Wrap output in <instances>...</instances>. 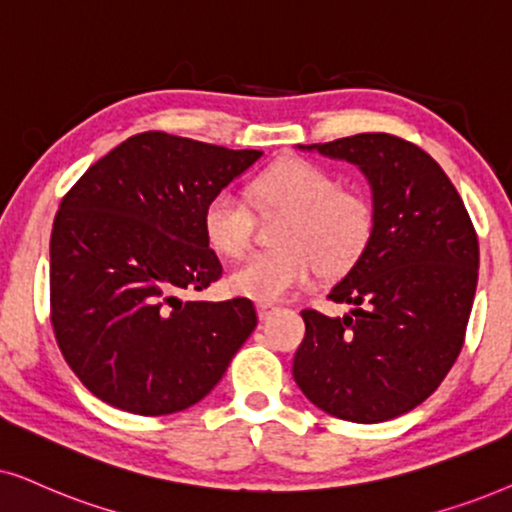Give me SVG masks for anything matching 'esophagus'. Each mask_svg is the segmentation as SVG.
<instances>
[{
    "label": "esophagus",
    "mask_w": 512,
    "mask_h": 512,
    "mask_svg": "<svg viewBox=\"0 0 512 512\" xmlns=\"http://www.w3.org/2000/svg\"><path fill=\"white\" fill-rule=\"evenodd\" d=\"M276 311H278L276 304H269V302L257 304V316H260V320H267L271 313H276Z\"/></svg>",
    "instance_id": "34e87169"
}]
</instances>
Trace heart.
<instances>
[{
	"label": "heart",
	"mask_w": 512,
	"mask_h": 512,
	"mask_svg": "<svg viewBox=\"0 0 512 512\" xmlns=\"http://www.w3.org/2000/svg\"><path fill=\"white\" fill-rule=\"evenodd\" d=\"M262 213H283L276 227L281 248L257 252L231 271L229 290L257 302H281L313 281L356 264L374 231V208L363 194L346 192L342 180L320 163L290 159L252 182ZM203 234L210 248L236 260L248 252L255 217L236 189H220L203 208Z\"/></svg>",
	"instance_id": "1"
}]
</instances>
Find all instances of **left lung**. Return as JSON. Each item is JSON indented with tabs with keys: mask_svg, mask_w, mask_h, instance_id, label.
I'll return each instance as SVG.
<instances>
[{
	"mask_svg": "<svg viewBox=\"0 0 512 512\" xmlns=\"http://www.w3.org/2000/svg\"><path fill=\"white\" fill-rule=\"evenodd\" d=\"M299 149L363 170L374 231L327 295L351 313L302 311L292 377L332 417L395 419L424 403L459 358L478 285V234L445 170L412 142L360 133Z\"/></svg>",
	"mask_w": 512,
	"mask_h": 512,
	"instance_id": "obj_1",
	"label": "left lung"
}]
</instances>
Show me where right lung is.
Returning a JSON list of instances; mask_svg holds the SVG:
<instances>
[{"instance_id": "right-lung-1", "label": "right lung", "mask_w": 512, "mask_h": 512, "mask_svg": "<svg viewBox=\"0 0 512 512\" xmlns=\"http://www.w3.org/2000/svg\"><path fill=\"white\" fill-rule=\"evenodd\" d=\"M260 156L147 131L63 196L51 234V325L67 365L102 403L140 417L187 410L255 330L248 297L182 295L222 276L203 208Z\"/></svg>"}]
</instances>
